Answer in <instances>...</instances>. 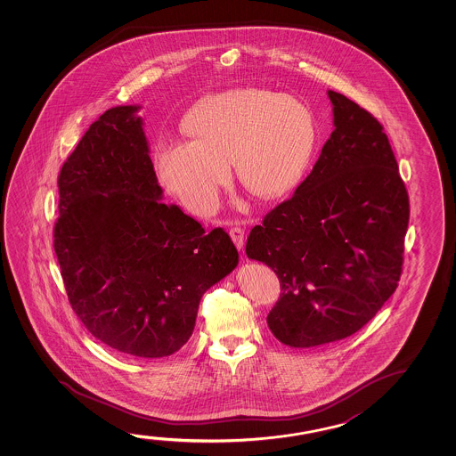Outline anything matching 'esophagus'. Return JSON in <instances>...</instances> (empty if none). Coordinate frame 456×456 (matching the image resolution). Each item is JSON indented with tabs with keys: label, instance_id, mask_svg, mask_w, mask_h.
Instances as JSON below:
<instances>
[{
	"label": "esophagus",
	"instance_id": "1",
	"mask_svg": "<svg viewBox=\"0 0 456 456\" xmlns=\"http://www.w3.org/2000/svg\"><path fill=\"white\" fill-rule=\"evenodd\" d=\"M229 233H231V239L235 243V247L239 248V249H243V245H245V229L235 225V227H232Z\"/></svg>",
	"mask_w": 456,
	"mask_h": 456
}]
</instances>
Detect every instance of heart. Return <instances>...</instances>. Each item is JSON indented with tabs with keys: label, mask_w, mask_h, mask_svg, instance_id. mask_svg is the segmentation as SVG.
<instances>
[{
	"label": "heart",
	"mask_w": 456,
	"mask_h": 456,
	"mask_svg": "<svg viewBox=\"0 0 456 456\" xmlns=\"http://www.w3.org/2000/svg\"><path fill=\"white\" fill-rule=\"evenodd\" d=\"M183 127L192 140L160 142L157 173L197 215L216 208L232 162L254 197L273 200L289 192L305 172L318 138L305 102L257 87L203 97L187 112Z\"/></svg>",
	"instance_id": "obj_1"
}]
</instances>
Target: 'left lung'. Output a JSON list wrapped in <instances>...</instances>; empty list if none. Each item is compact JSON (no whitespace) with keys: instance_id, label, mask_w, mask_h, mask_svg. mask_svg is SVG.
I'll return each instance as SVG.
<instances>
[{"instance_id":"8db88e82","label":"left lung","mask_w":456,"mask_h":456,"mask_svg":"<svg viewBox=\"0 0 456 456\" xmlns=\"http://www.w3.org/2000/svg\"><path fill=\"white\" fill-rule=\"evenodd\" d=\"M328 95L334 132L314 170L247 241L248 257L280 280L267 322L292 348L358 332L393 296L403 272L411 209L388 136L350 98Z\"/></svg>"}]
</instances>
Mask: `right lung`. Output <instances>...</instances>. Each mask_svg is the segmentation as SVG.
Returning <instances> with one entry per match:
<instances>
[{
    "instance_id": "1",
    "label": "right lung",
    "mask_w": 456,
    "mask_h": 456,
    "mask_svg": "<svg viewBox=\"0 0 456 456\" xmlns=\"http://www.w3.org/2000/svg\"><path fill=\"white\" fill-rule=\"evenodd\" d=\"M140 108L102 114L61 167L53 249L90 334L154 359L191 338L203 294L237 267L239 251L221 227L205 235L162 202Z\"/></svg>"
}]
</instances>
